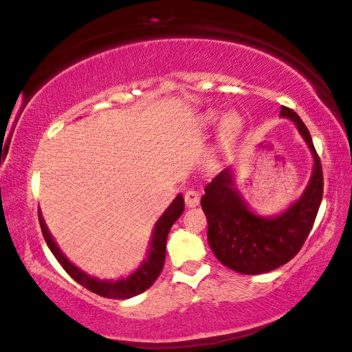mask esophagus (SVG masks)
Segmentation results:
<instances>
[{
  "mask_svg": "<svg viewBox=\"0 0 352 352\" xmlns=\"http://www.w3.org/2000/svg\"><path fill=\"white\" fill-rule=\"evenodd\" d=\"M199 201H201V196L196 190H188L185 192V204L188 207H196L197 204H199Z\"/></svg>",
  "mask_w": 352,
  "mask_h": 352,
  "instance_id": "34e87169",
  "label": "esophagus"
}]
</instances>
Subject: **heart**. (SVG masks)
<instances>
[{"instance_id":"heart-1","label":"heart","mask_w":352,"mask_h":352,"mask_svg":"<svg viewBox=\"0 0 352 352\" xmlns=\"http://www.w3.org/2000/svg\"><path fill=\"white\" fill-rule=\"evenodd\" d=\"M202 122H204V127H214L221 122V135L225 138L234 135L241 127V118L236 113H230L223 118V115L219 111H210L204 116Z\"/></svg>"}]
</instances>
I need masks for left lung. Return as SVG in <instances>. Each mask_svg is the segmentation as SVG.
<instances>
[{
    "label": "left lung",
    "instance_id": "8db88e82",
    "mask_svg": "<svg viewBox=\"0 0 352 352\" xmlns=\"http://www.w3.org/2000/svg\"><path fill=\"white\" fill-rule=\"evenodd\" d=\"M280 116L295 122L314 157L313 175L300 199L276 217L256 215L236 190L231 169L221 170L207 183L201 197L212 252L221 265L241 274L268 273L294 258L303 247L322 201V166L308 127L290 108L282 107Z\"/></svg>",
    "mask_w": 352,
    "mask_h": 352
}]
</instances>
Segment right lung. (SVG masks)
Returning <instances> with one entry per match:
<instances>
[{
    "mask_svg": "<svg viewBox=\"0 0 352 352\" xmlns=\"http://www.w3.org/2000/svg\"><path fill=\"white\" fill-rule=\"evenodd\" d=\"M183 209H185V201H183L182 195H178L175 199L172 201V204L167 207L164 214L161 215V219L157 220L155 231H153L148 258L140 265V268H137L132 274L122 277L120 280H98L96 277H91L87 273H84L82 270H79L78 266L73 265L72 261L62 254L60 249H58L56 241H54V237L47 230L46 223H44L43 215L39 210L38 219L47 247L51 249L58 263L63 266V270H65L78 284L86 287L87 290L94 292V294L105 296V298L126 300L142 294V292H145L146 289H150V287L155 284L157 277H160L162 268H164L167 234H169L172 225L178 220V217L183 214Z\"/></svg>",
    "mask_w": 352,
    "mask_h": 352,
    "instance_id": "right-lung-1",
    "label": "right lung"
}]
</instances>
